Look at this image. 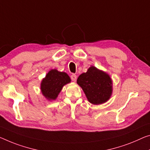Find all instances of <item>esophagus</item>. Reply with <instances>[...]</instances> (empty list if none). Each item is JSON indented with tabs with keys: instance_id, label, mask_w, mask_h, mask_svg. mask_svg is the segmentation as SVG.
I'll list each match as a JSON object with an SVG mask.
<instances>
[{
	"instance_id": "34e87169",
	"label": "esophagus",
	"mask_w": 150,
	"mask_h": 150,
	"mask_svg": "<svg viewBox=\"0 0 150 150\" xmlns=\"http://www.w3.org/2000/svg\"><path fill=\"white\" fill-rule=\"evenodd\" d=\"M71 79H72V81L76 82V79H77V76L76 74H72V75H71Z\"/></svg>"
}]
</instances>
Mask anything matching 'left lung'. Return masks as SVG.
Listing matches in <instances>:
<instances>
[{"label": "left lung", "mask_w": 150, "mask_h": 150, "mask_svg": "<svg viewBox=\"0 0 150 150\" xmlns=\"http://www.w3.org/2000/svg\"><path fill=\"white\" fill-rule=\"evenodd\" d=\"M77 84L93 105H101L109 100L112 94V80L109 74L91 66L86 72L78 76Z\"/></svg>", "instance_id": "obj_1"}]
</instances>
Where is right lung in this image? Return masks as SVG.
I'll use <instances>...</instances> for the list:
<instances>
[{"label": "right lung", "mask_w": 150, "mask_h": 150, "mask_svg": "<svg viewBox=\"0 0 150 150\" xmlns=\"http://www.w3.org/2000/svg\"><path fill=\"white\" fill-rule=\"evenodd\" d=\"M70 82V78L66 72H59L56 69H52L41 80V92L47 100H55L62 88Z\"/></svg>", "instance_id": "right-lung-1"}]
</instances>
